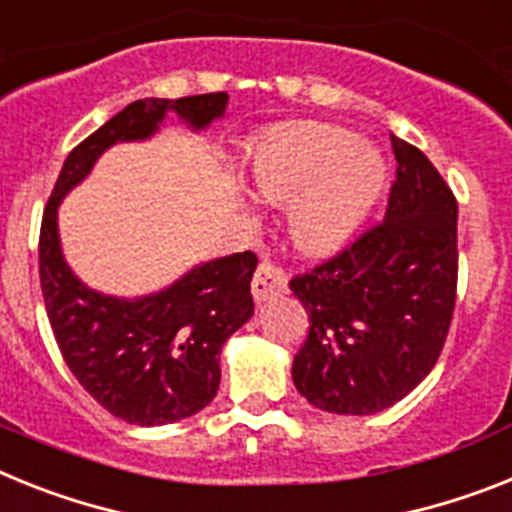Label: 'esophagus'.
<instances>
[{"label": "esophagus", "instance_id": "34e87169", "mask_svg": "<svg viewBox=\"0 0 512 512\" xmlns=\"http://www.w3.org/2000/svg\"><path fill=\"white\" fill-rule=\"evenodd\" d=\"M286 291V273L281 268L270 263H260L255 278H252V296H255L257 304L268 302L273 296L283 294Z\"/></svg>", "mask_w": 512, "mask_h": 512}]
</instances>
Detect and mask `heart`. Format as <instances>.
Here are the masks:
<instances>
[{
    "label": "heart",
    "instance_id": "heart-1",
    "mask_svg": "<svg viewBox=\"0 0 512 512\" xmlns=\"http://www.w3.org/2000/svg\"><path fill=\"white\" fill-rule=\"evenodd\" d=\"M244 182L257 203L289 205L286 231L307 255L336 252L380 200L388 163L372 143L333 124L276 127L247 153Z\"/></svg>",
    "mask_w": 512,
    "mask_h": 512
}]
</instances>
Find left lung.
Masks as SVG:
<instances>
[{
    "instance_id": "8db88e82",
    "label": "left lung",
    "mask_w": 512,
    "mask_h": 512,
    "mask_svg": "<svg viewBox=\"0 0 512 512\" xmlns=\"http://www.w3.org/2000/svg\"><path fill=\"white\" fill-rule=\"evenodd\" d=\"M395 182L385 221L291 278L309 315L296 390L330 414L388 409L432 372L458 283V203L422 150L390 135Z\"/></svg>"
}]
</instances>
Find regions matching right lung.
<instances>
[{
	"mask_svg": "<svg viewBox=\"0 0 512 512\" xmlns=\"http://www.w3.org/2000/svg\"><path fill=\"white\" fill-rule=\"evenodd\" d=\"M229 93L140 98L98 127L64 161L41 221L38 273L64 362L103 409L127 424L158 427L203 411L218 393L221 349L255 312L252 252L195 265L156 294L119 299L85 286L59 242V203L117 143L156 135L174 111L190 130L223 117Z\"/></svg>",
	"mask_w": 512,
	"mask_h": 512,
	"instance_id": "1",
	"label": "right lung"
}]
</instances>
